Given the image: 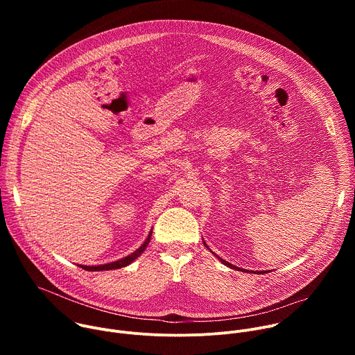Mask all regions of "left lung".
I'll list each match as a JSON object with an SVG mask.
<instances>
[{"label":"left lung","mask_w":355,"mask_h":355,"mask_svg":"<svg viewBox=\"0 0 355 355\" xmlns=\"http://www.w3.org/2000/svg\"><path fill=\"white\" fill-rule=\"evenodd\" d=\"M205 245H207V244H205ZM222 263H223V264H226V266H227V267H230V268H234V270H237V267H234V266H232V264H230V263H227V261H225V260H222Z\"/></svg>","instance_id":"left-lung-1"}]
</instances>
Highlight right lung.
Masks as SVG:
<instances>
[{
    "instance_id": "1",
    "label": "right lung",
    "mask_w": 355,
    "mask_h": 355,
    "mask_svg": "<svg viewBox=\"0 0 355 355\" xmlns=\"http://www.w3.org/2000/svg\"><path fill=\"white\" fill-rule=\"evenodd\" d=\"M150 237H151V233L148 234V237L146 239V241L135 251V252H132L130 256H128V257H125V259H122V260H118V261H114V263H110V264H104V266H94V267H88V266H80L81 268H84V270H87V271H108V270H116V268H122V267H126V266H129L132 261H135L141 252L144 251V248L147 247V244H148V241H150Z\"/></svg>"
}]
</instances>
